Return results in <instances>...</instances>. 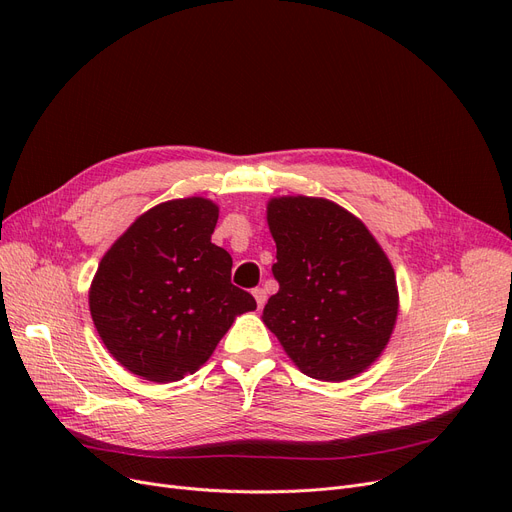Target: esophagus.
Segmentation results:
<instances>
[{"instance_id": "esophagus-1", "label": "esophagus", "mask_w": 512, "mask_h": 512, "mask_svg": "<svg viewBox=\"0 0 512 512\" xmlns=\"http://www.w3.org/2000/svg\"><path fill=\"white\" fill-rule=\"evenodd\" d=\"M253 297H255V301H257V307L261 309L263 305H265V301H267V294H265V290L263 288H255L253 290Z\"/></svg>"}]
</instances>
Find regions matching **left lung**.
<instances>
[{
	"label": "left lung",
	"instance_id": "obj_1",
	"mask_svg": "<svg viewBox=\"0 0 512 512\" xmlns=\"http://www.w3.org/2000/svg\"><path fill=\"white\" fill-rule=\"evenodd\" d=\"M267 226L280 290L267 301L263 324L309 378H355L378 361L396 326L388 255L357 215L321 197L270 199Z\"/></svg>",
	"mask_w": 512,
	"mask_h": 512
}]
</instances>
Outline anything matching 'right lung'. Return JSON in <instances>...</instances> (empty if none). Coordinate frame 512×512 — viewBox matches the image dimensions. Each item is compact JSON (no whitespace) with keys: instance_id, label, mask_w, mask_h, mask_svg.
Returning <instances> with one entry per match:
<instances>
[{"instance_id":"add662e5","label":"right lung","mask_w":512,"mask_h":512,"mask_svg":"<svg viewBox=\"0 0 512 512\" xmlns=\"http://www.w3.org/2000/svg\"><path fill=\"white\" fill-rule=\"evenodd\" d=\"M218 215L203 197L159 203L99 261L89 288L93 324L110 355L143 380L195 373L234 319L257 309L230 282V253L211 242Z\"/></svg>"}]
</instances>
